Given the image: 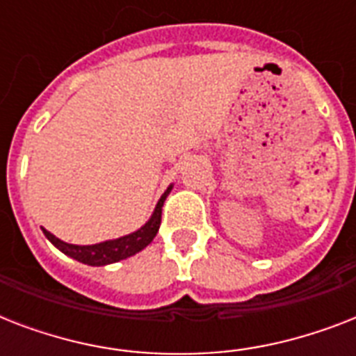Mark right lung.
I'll use <instances>...</instances> for the list:
<instances>
[{
    "label": "right lung",
    "instance_id": "right-lung-1",
    "mask_svg": "<svg viewBox=\"0 0 356 356\" xmlns=\"http://www.w3.org/2000/svg\"><path fill=\"white\" fill-rule=\"evenodd\" d=\"M173 184H170L164 194L161 195V200L156 201L155 211L149 216V220L142 225L140 229H136L134 233H129L125 236L113 238V240H105V242L99 243H90V245H77V243H68L57 238L55 234H51L47 229L42 227V233L44 236L49 240V242L55 245V248L64 253L70 259L77 260V262H83V264L88 266H107L114 264V262H120V260H125L133 254L140 253L142 249H145L153 242V238L159 233V227H161V218H162V205L164 201L172 192Z\"/></svg>",
    "mask_w": 356,
    "mask_h": 356
}]
</instances>
